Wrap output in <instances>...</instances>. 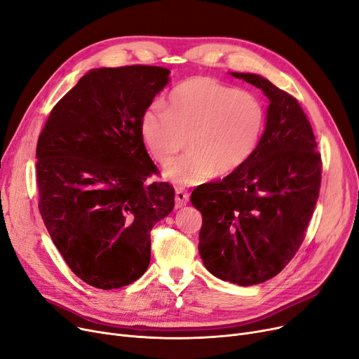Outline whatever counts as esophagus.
<instances>
[{
    "mask_svg": "<svg viewBox=\"0 0 359 359\" xmlns=\"http://www.w3.org/2000/svg\"><path fill=\"white\" fill-rule=\"evenodd\" d=\"M189 202V194L182 188L176 189V208H182Z\"/></svg>",
    "mask_w": 359,
    "mask_h": 359,
    "instance_id": "obj_1",
    "label": "esophagus"
}]
</instances>
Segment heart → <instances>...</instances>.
Wrapping results in <instances>:
<instances>
[{
  "mask_svg": "<svg viewBox=\"0 0 359 359\" xmlns=\"http://www.w3.org/2000/svg\"><path fill=\"white\" fill-rule=\"evenodd\" d=\"M266 113L259 100L211 77L177 85L164 108L151 105L139 120V132L155 161L167 165L184 149L189 154L167 168L179 184H199L229 176L254 154Z\"/></svg>",
  "mask_w": 359,
  "mask_h": 359,
  "instance_id": "heart-1",
  "label": "heart"
}]
</instances>
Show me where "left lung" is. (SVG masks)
Segmentation results:
<instances>
[{"label": "left lung", "instance_id": "1", "mask_svg": "<svg viewBox=\"0 0 359 359\" xmlns=\"http://www.w3.org/2000/svg\"><path fill=\"white\" fill-rule=\"evenodd\" d=\"M270 101L254 154L223 180L201 184L192 205L202 214L199 255L224 282L252 286L277 276L298 252L321 183L313 128L287 92L254 73H230Z\"/></svg>", "mask_w": 359, "mask_h": 359}]
</instances>
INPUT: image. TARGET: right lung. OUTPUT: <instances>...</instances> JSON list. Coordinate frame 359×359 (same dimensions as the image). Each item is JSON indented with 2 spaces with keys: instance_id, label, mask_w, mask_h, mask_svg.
<instances>
[{
  "instance_id": "add662e5",
  "label": "right lung",
  "mask_w": 359,
  "mask_h": 359,
  "mask_svg": "<svg viewBox=\"0 0 359 359\" xmlns=\"http://www.w3.org/2000/svg\"><path fill=\"white\" fill-rule=\"evenodd\" d=\"M157 66L89 70L61 98L36 147L43 224L70 270L102 290L141 277L151 230L175 208V189L147 183L158 170L139 120L170 82Z\"/></svg>"
}]
</instances>
